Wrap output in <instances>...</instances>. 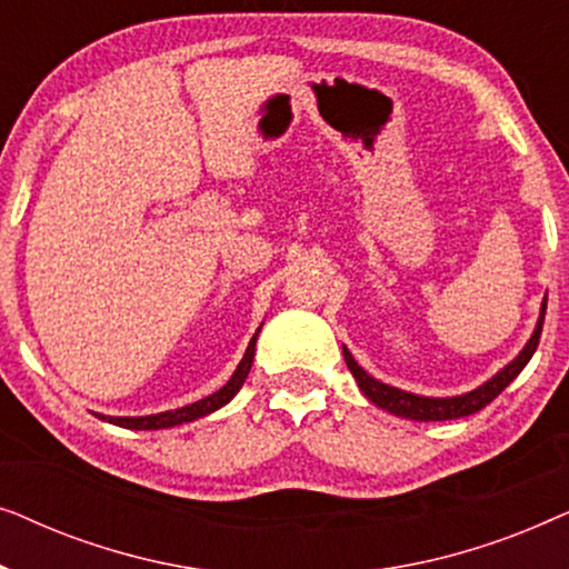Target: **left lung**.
<instances>
[{"label": "left lung", "instance_id": "left-lung-1", "mask_svg": "<svg viewBox=\"0 0 569 569\" xmlns=\"http://www.w3.org/2000/svg\"><path fill=\"white\" fill-rule=\"evenodd\" d=\"M543 316H547V298H543V302H541V316H539V323H536V331L531 333V339H528V345L520 349V355L516 357V360L505 365V368L497 372V376L489 378L487 383H481L479 388H473V391L463 393V396H450V399H430V396L407 393V391H401V388L380 383V380L368 376V372H365L360 365L355 362V357L349 355L347 347H345V362H347L349 372L355 376L357 386H360V391L368 396L376 407L391 411V415H396V417L415 419V422H446V419L477 415L479 409H485L489 401H495L497 396H500L505 388H508L512 380L520 376V370L526 368L528 360H531L536 352V347H539Z\"/></svg>", "mask_w": 569, "mask_h": 569}]
</instances>
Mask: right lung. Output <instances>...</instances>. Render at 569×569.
Returning a JSON list of instances; mask_svg holds the SVG:
<instances>
[{
	"instance_id": "add662e5",
	"label": "right lung",
	"mask_w": 569,
	"mask_h": 569,
	"mask_svg": "<svg viewBox=\"0 0 569 569\" xmlns=\"http://www.w3.org/2000/svg\"><path fill=\"white\" fill-rule=\"evenodd\" d=\"M259 331H261V329H259ZM259 331L253 333L251 345H248L243 360H240L236 372H232V378L220 388V391H214L212 396H207V399L193 401V403H189V407L160 411V415H147V417H106V415H98V417L106 419V422H111V425L127 427V430H166V427H176V425H183V422H193V419L212 415V411L224 407V403H228V401L232 399V396H236V393L240 391V386L246 383L248 372H251V365H253L256 337H259Z\"/></svg>"
}]
</instances>
